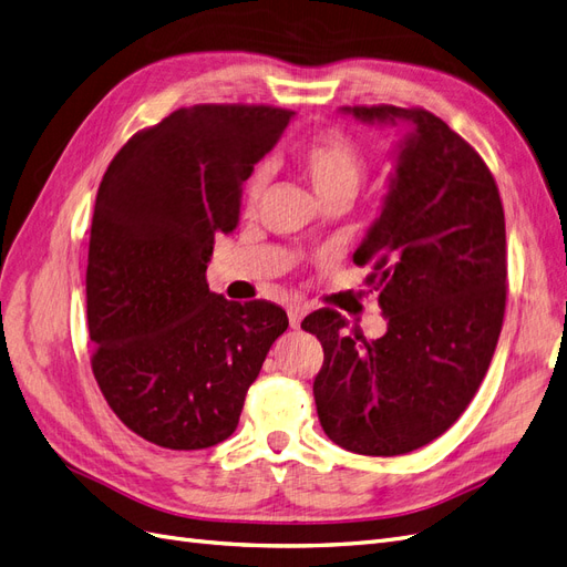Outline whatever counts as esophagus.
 Here are the masks:
<instances>
[{
    "mask_svg": "<svg viewBox=\"0 0 567 567\" xmlns=\"http://www.w3.org/2000/svg\"><path fill=\"white\" fill-rule=\"evenodd\" d=\"M305 315H307V307H305V305H300V302L290 305V307H288V321H290V329H300V323H302Z\"/></svg>",
    "mask_w": 567,
    "mask_h": 567,
    "instance_id": "1",
    "label": "esophagus"
}]
</instances>
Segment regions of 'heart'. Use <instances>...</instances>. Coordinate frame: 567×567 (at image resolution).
<instances>
[{
  "label": "heart",
  "mask_w": 567,
  "mask_h": 567,
  "mask_svg": "<svg viewBox=\"0 0 567 567\" xmlns=\"http://www.w3.org/2000/svg\"><path fill=\"white\" fill-rule=\"evenodd\" d=\"M296 165L305 182L310 184L319 203L333 198H352L364 175L362 151L352 140L340 132H326L315 136L296 151ZM265 177L257 173L246 188L248 203H255L262 194Z\"/></svg>",
  "instance_id": "obj_1"
}]
</instances>
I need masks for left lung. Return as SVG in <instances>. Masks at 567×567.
Wrapping results in <instances>:
<instances>
[{"mask_svg": "<svg viewBox=\"0 0 567 567\" xmlns=\"http://www.w3.org/2000/svg\"><path fill=\"white\" fill-rule=\"evenodd\" d=\"M362 125L402 127L381 213L352 260L373 267L388 331L348 336L321 310L302 321L323 348L315 402L342 450L398 456L440 437L489 369L506 307L499 188L471 144L423 109L342 106Z\"/></svg>", "mask_w": 567, "mask_h": 567, "instance_id": "left-lung-1", "label": "left lung"}]
</instances>
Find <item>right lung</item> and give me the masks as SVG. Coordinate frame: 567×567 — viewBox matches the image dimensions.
<instances>
[{
    "instance_id": "right-lung-1",
    "label": "right lung",
    "mask_w": 567,
    "mask_h": 567,
    "mask_svg": "<svg viewBox=\"0 0 567 567\" xmlns=\"http://www.w3.org/2000/svg\"><path fill=\"white\" fill-rule=\"evenodd\" d=\"M293 115L179 109L134 134L101 179L87 257L92 371L115 416L158 447L225 442L288 329L277 305L213 293L205 269L215 236L238 225L252 167Z\"/></svg>"
}]
</instances>
